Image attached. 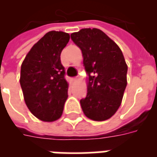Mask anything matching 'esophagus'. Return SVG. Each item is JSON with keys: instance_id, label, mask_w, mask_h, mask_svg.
Returning a JSON list of instances; mask_svg holds the SVG:
<instances>
[{"instance_id": "obj_1", "label": "esophagus", "mask_w": 157, "mask_h": 157, "mask_svg": "<svg viewBox=\"0 0 157 157\" xmlns=\"http://www.w3.org/2000/svg\"><path fill=\"white\" fill-rule=\"evenodd\" d=\"M77 80V76L76 77H74V78H72V81H74V82H75Z\"/></svg>"}]
</instances>
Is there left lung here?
Masks as SVG:
<instances>
[{
    "mask_svg": "<svg viewBox=\"0 0 157 157\" xmlns=\"http://www.w3.org/2000/svg\"><path fill=\"white\" fill-rule=\"evenodd\" d=\"M81 48L88 75L87 94L81 106L87 118L103 121L112 117L121 104L127 86V71L121 49L98 29H83L71 34Z\"/></svg>",
    "mask_w": 157,
    "mask_h": 157,
    "instance_id": "8db88e82",
    "label": "left lung"
}]
</instances>
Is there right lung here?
I'll list each match as a JSON object with an SVG mask.
<instances>
[{"label": "right lung", "instance_id": "1", "mask_svg": "<svg viewBox=\"0 0 157 157\" xmlns=\"http://www.w3.org/2000/svg\"><path fill=\"white\" fill-rule=\"evenodd\" d=\"M69 40L67 33H47L33 46L21 66L20 85L26 105L43 121L60 118L68 98L60 54Z\"/></svg>", "mask_w": 157, "mask_h": 157}]
</instances>
